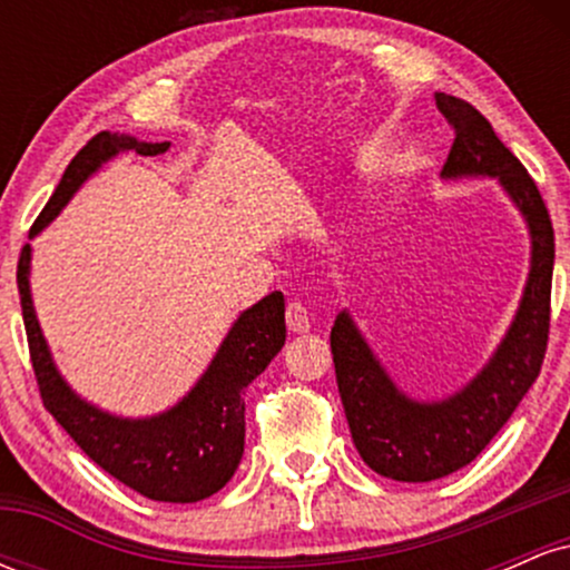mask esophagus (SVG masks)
<instances>
[{
  "mask_svg": "<svg viewBox=\"0 0 570 570\" xmlns=\"http://www.w3.org/2000/svg\"><path fill=\"white\" fill-rule=\"evenodd\" d=\"M286 326H289L292 335H305V332H311V316H307L303 303H289V307H286Z\"/></svg>",
  "mask_w": 570,
  "mask_h": 570,
  "instance_id": "obj_1",
  "label": "esophagus"
}]
</instances>
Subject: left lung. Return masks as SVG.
Segmentation results:
<instances>
[{"label": "left lung", "instance_id": "left-lung-1", "mask_svg": "<svg viewBox=\"0 0 570 570\" xmlns=\"http://www.w3.org/2000/svg\"><path fill=\"white\" fill-rule=\"evenodd\" d=\"M434 98L455 128L440 176L444 181H499L528 227L531 267L493 356L444 399H415L399 389L351 313H337L330 343L353 444L372 472L396 482L442 480L472 463L539 377L549 335L554 233L539 187L472 104L448 94Z\"/></svg>", "mask_w": 570, "mask_h": 570}]
</instances>
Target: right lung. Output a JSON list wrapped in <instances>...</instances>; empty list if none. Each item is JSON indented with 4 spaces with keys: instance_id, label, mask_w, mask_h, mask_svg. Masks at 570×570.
Here are the masks:
<instances>
[{
    "instance_id": "1",
    "label": "right lung",
    "mask_w": 570,
    "mask_h": 570,
    "mask_svg": "<svg viewBox=\"0 0 570 570\" xmlns=\"http://www.w3.org/2000/svg\"><path fill=\"white\" fill-rule=\"evenodd\" d=\"M168 147L171 141H139L136 136L101 130L69 163L29 238H37L67 208L77 189L117 155L153 158L168 153ZM29 278L31 244H26L18 259V292L39 394L85 455L153 501L195 503L225 488L244 455V389L263 375L286 343L284 294L271 292L235 318L208 367L179 402L147 417H122L82 399L56 367L37 322Z\"/></svg>"
}]
</instances>
